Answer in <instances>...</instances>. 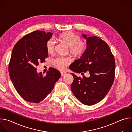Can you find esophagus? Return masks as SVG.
I'll use <instances>...</instances> for the list:
<instances>
[{"mask_svg":"<svg viewBox=\"0 0 132 132\" xmlns=\"http://www.w3.org/2000/svg\"><path fill=\"white\" fill-rule=\"evenodd\" d=\"M61 76L62 77V76H65V75H66V73L65 72H61Z\"/></svg>","mask_w":132,"mask_h":132,"instance_id":"obj_1","label":"esophagus"}]
</instances>
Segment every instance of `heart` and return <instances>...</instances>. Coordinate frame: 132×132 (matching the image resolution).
I'll return each instance as SVG.
<instances>
[{
	"label": "heart",
	"mask_w": 132,
	"mask_h": 132,
	"mask_svg": "<svg viewBox=\"0 0 132 132\" xmlns=\"http://www.w3.org/2000/svg\"><path fill=\"white\" fill-rule=\"evenodd\" d=\"M57 39L60 42L69 47L70 54L75 57H80L86 52L87 44L86 42L81 41L80 37L74 33L68 31L60 34ZM55 49V43L52 40H49L46 43V51L48 54H52ZM69 61L66 59L59 58L53 61L54 66L57 69L63 70Z\"/></svg>",
	"instance_id": "b5f03b06"
}]
</instances>
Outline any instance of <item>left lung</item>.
Listing matches in <instances>:
<instances>
[{
	"label": "left lung",
	"mask_w": 132,
	"mask_h": 132,
	"mask_svg": "<svg viewBox=\"0 0 132 132\" xmlns=\"http://www.w3.org/2000/svg\"><path fill=\"white\" fill-rule=\"evenodd\" d=\"M83 37L87 39V48L79 60L70 65L75 72H88L89 77L82 78L71 73L73 81L71 85L72 92L82 104H95L107 95L113 83L116 63L113 55L107 43L99 37Z\"/></svg>",
	"instance_id": "left-lung-1"
}]
</instances>
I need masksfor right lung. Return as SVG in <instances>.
Returning <instances> with one entry per match:
<instances>
[{
    "instance_id": "add662e5",
    "label": "right lung",
    "mask_w": 132,
    "mask_h": 132,
    "mask_svg": "<svg viewBox=\"0 0 132 132\" xmlns=\"http://www.w3.org/2000/svg\"><path fill=\"white\" fill-rule=\"evenodd\" d=\"M51 32L35 31L24 36L13 48L8 70L17 92L26 101L39 103L53 90L61 77L60 72L50 68L44 76L36 71V66L47 57L46 43Z\"/></svg>"
}]
</instances>
